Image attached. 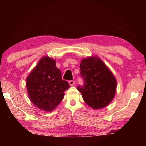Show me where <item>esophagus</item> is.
Wrapping results in <instances>:
<instances>
[{
  "label": "esophagus",
  "instance_id": "obj_1",
  "mask_svg": "<svg viewBox=\"0 0 146 146\" xmlns=\"http://www.w3.org/2000/svg\"><path fill=\"white\" fill-rule=\"evenodd\" d=\"M69 84H70V86H73L75 84V80H70L69 81Z\"/></svg>",
  "mask_w": 146,
  "mask_h": 146
}]
</instances>
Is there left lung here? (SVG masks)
<instances>
[{"label": "left lung", "instance_id": "8db88e82", "mask_svg": "<svg viewBox=\"0 0 146 146\" xmlns=\"http://www.w3.org/2000/svg\"><path fill=\"white\" fill-rule=\"evenodd\" d=\"M84 85L78 86L83 100L93 109L106 107L115 97L117 81L104 63L98 57L84 58L80 64Z\"/></svg>", "mask_w": 146, "mask_h": 146}]
</instances>
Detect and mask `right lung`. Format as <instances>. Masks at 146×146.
<instances>
[{
	"label": "right lung",
	"instance_id": "add662e5",
	"mask_svg": "<svg viewBox=\"0 0 146 146\" xmlns=\"http://www.w3.org/2000/svg\"><path fill=\"white\" fill-rule=\"evenodd\" d=\"M56 61L44 56L38 62L26 79L29 97L36 107L51 111L64 97V91L70 88L67 81L62 79L61 71Z\"/></svg>",
	"mask_w": 146,
	"mask_h": 146
}]
</instances>
